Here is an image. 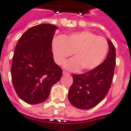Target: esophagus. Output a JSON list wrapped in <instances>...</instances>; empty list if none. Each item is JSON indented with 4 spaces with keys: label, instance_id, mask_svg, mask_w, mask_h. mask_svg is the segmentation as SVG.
Listing matches in <instances>:
<instances>
[{
    "label": "esophagus",
    "instance_id": "34e87169",
    "mask_svg": "<svg viewBox=\"0 0 131 131\" xmlns=\"http://www.w3.org/2000/svg\"><path fill=\"white\" fill-rule=\"evenodd\" d=\"M63 74H65V75H70V73L67 72H66V71H63Z\"/></svg>",
    "mask_w": 131,
    "mask_h": 131
}]
</instances>
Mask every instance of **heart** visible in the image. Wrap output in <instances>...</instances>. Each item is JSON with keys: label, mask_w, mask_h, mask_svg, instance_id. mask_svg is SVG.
I'll use <instances>...</instances> for the list:
<instances>
[{"label": "heart", "mask_w": 131, "mask_h": 131, "mask_svg": "<svg viewBox=\"0 0 131 131\" xmlns=\"http://www.w3.org/2000/svg\"><path fill=\"white\" fill-rule=\"evenodd\" d=\"M55 62L62 64L74 53L75 57L64 64V68L77 71L93 70L101 64L108 53V43L102 36L90 31L75 32L63 38H55L52 43Z\"/></svg>", "instance_id": "b5f03b06"}]
</instances>
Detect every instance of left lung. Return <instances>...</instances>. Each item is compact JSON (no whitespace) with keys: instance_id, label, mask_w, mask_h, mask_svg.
I'll list each match as a JSON object with an SVG mask.
<instances>
[{"instance_id":"obj_1","label":"left lung","mask_w":131,"mask_h":131,"mask_svg":"<svg viewBox=\"0 0 131 131\" xmlns=\"http://www.w3.org/2000/svg\"><path fill=\"white\" fill-rule=\"evenodd\" d=\"M109 52L102 64L82 74H73L68 99L73 106L88 110L104 99L111 86L115 67V48L108 40Z\"/></svg>"}]
</instances>
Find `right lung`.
<instances>
[{
	"instance_id": "add662e5",
	"label": "right lung",
	"mask_w": 131,
	"mask_h": 131,
	"mask_svg": "<svg viewBox=\"0 0 131 131\" xmlns=\"http://www.w3.org/2000/svg\"><path fill=\"white\" fill-rule=\"evenodd\" d=\"M57 26L40 24L23 34L15 48L11 67L16 93L30 104L44 102L53 85L62 76V69L54 62L52 40Z\"/></svg>"
}]
</instances>
